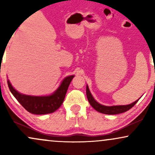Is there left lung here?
<instances>
[{
	"label": "left lung",
	"mask_w": 155,
	"mask_h": 155,
	"mask_svg": "<svg viewBox=\"0 0 155 155\" xmlns=\"http://www.w3.org/2000/svg\"><path fill=\"white\" fill-rule=\"evenodd\" d=\"M86 93H87V97L89 103H90V104L92 106V108H93L94 109H95L97 111L100 112V113H102V114H118L124 113V112L128 111L129 109H130V108H132L138 101L137 100L135 101V102H133L132 104H128V105L107 106H104V105L99 104L98 102H97V101L94 99V97H92L91 92H90V90H89L88 85H87Z\"/></svg>",
	"instance_id": "1"
}]
</instances>
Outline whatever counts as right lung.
Segmentation results:
<instances>
[{
    "instance_id": "obj_1",
    "label": "right lung",
    "mask_w": 155,
    "mask_h": 155,
    "mask_svg": "<svg viewBox=\"0 0 155 155\" xmlns=\"http://www.w3.org/2000/svg\"><path fill=\"white\" fill-rule=\"evenodd\" d=\"M74 77V75L67 76L52 94L42 96L22 94L13 87L8 79L7 83L12 95L28 112L33 114H47L53 113L61 106L69 84Z\"/></svg>"
}]
</instances>
